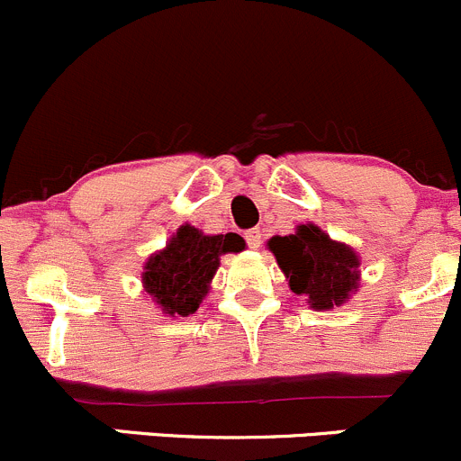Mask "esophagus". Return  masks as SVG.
<instances>
[{"label": "esophagus", "mask_w": 461, "mask_h": 461, "mask_svg": "<svg viewBox=\"0 0 461 461\" xmlns=\"http://www.w3.org/2000/svg\"><path fill=\"white\" fill-rule=\"evenodd\" d=\"M245 240H248L249 248L258 249V248H261V231H258V230H248V231H245Z\"/></svg>", "instance_id": "34e87169"}]
</instances>
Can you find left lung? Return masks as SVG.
Masks as SVG:
<instances>
[{
	"instance_id": "8db88e82",
	"label": "left lung",
	"mask_w": 461,
	"mask_h": 461,
	"mask_svg": "<svg viewBox=\"0 0 461 461\" xmlns=\"http://www.w3.org/2000/svg\"><path fill=\"white\" fill-rule=\"evenodd\" d=\"M290 290L324 311L344 303L358 288V257L347 245L330 240L320 227L299 225L297 234L267 240Z\"/></svg>"
}]
</instances>
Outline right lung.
Returning a JSON list of instances; mask_svg holds the SVG:
<instances>
[{
    "mask_svg": "<svg viewBox=\"0 0 461 461\" xmlns=\"http://www.w3.org/2000/svg\"><path fill=\"white\" fill-rule=\"evenodd\" d=\"M245 240L239 234L204 236L191 225H182L167 249L149 258L144 272L146 293L168 315H191L207 294L209 281L221 263V254L240 252Z\"/></svg>",
    "mask_w": 461,
    "mask_h": 461,
    "instance_id": "right-lung-1",
    "label": "right lung"
}]
</instances>
